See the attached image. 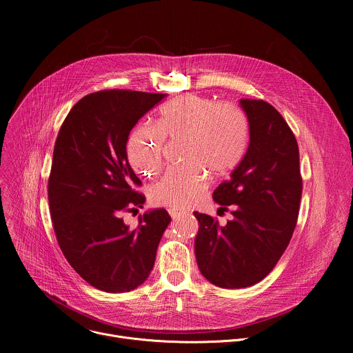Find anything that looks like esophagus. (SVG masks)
I'll use <instances>...</instances> for the list:
<instances>
[{
    "instance_id": "34e87169",
    "label": "esophagus",
    "mask_w": 353,
    "mask_h": 353,
    "mask_svg": "<svg viewBox=\"0 0 353 353\" xmlns=\"http://www.w3.org/2000/svg\"><path fill=\"white\" fill-rule=\"evenodd\" d=\"M169 214H170V216H172L173 219H176V218H180L181 215H184V214H185V211H181V210H174V208H170V210H169Z\"/></svg>"
}]
</instances>
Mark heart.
<instances>
[{"label":"heart","instance_id":"b5f03b06","mask_svg":"<svg viewBox=\"0 0 353 353\" xmlns=\"http://www.w3.org/2000/svg\"><path fill=\"white\" fill-rule=\"evenodd\" d=\"M250 123L234 103H216L207 96L185 93L165 103L154 127H137L127 142V157L141 174L154 176L162 166L163 139H184L181 161L150 188L157 205L187 210L203 196L208 173H230L243 159L248 145Z\"/></svg>","mask_w":353,"mask_h":353}]
</instances>
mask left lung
<instances>
[{
	"instance_id": "8db88e82",
	"label": "left lung",
	"mask_w": 353,
	"mask_h": 353,
	"mask_svg": "<svg viewBox=\"0 0 353 353\" xmlns=\"http://www.w3.org/2000/svg\"><path fill=\"white\" fill-rule=\"evenodd\" d=\"M250 123V143L230 180L218 185L221 210L233 219L194 212L198 268L211 283L240 289L263 281L276 265L297 223L301 190L299 146L290 127L268 102L241 99Z\"/></svg>"
}]
</instances>
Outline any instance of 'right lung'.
<instances>
[{"mask_svg": "<svg viewBox=\"0 0 353 353\" xmlns=\"http://www.w3.org/2000/svg\"><path fill=\"white\" fill-rule=\"evenodd\" d=\"M165 96L94 92L71 109L59 131L48 177L53 229L70 265L99 290L121 293L143 283L172 221L166 210L143 214L134 230L123 221L145 203L127 159L130 131Z\"/></svg>", "mask_w": 353, "mask_h": 353, "instance_id": "obj_1", "label": "right lung"}]
</instances>
